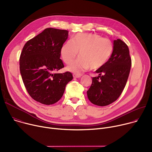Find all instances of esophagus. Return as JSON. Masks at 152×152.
<instances>
[{
  "mask_svg": "<svg viewBox=\"0 0 152 152\" xmlns=\"http://www.w3.org/2000/svg\"><path fill=\"white\" fill-rule=\"evenodd\" d=\"M73 77L75 78H79L81 77V75L80 74H73Z\"/></svg>",
  "mask_w": 152,
  "mask_h": 152,
  "instance_id": "obj_1",
  "label": "esophagus"
}]
</instances>
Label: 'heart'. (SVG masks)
<instances>
[{
    "mask_svg": "<svg viewBox=\"0 0 152 152\" xmlns=\"http://www.w3.org/2000/svg\"><path fill=\"white\" fill-rule=\"evenodd\" d=\"M80 57L67 66V70L79 73L88 70H97L108 61L113 51V45L109 39L92 33H77L68 40L61 50V57L69 64L79 53Z\"/></svg>",
    "mask_w": 152,
    "mask_h": 152,
    "instance_id": "1",
    "label": "heart"
}]
</instances>
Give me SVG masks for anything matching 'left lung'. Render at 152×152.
Wrapping results in <instances>:
<instances>
[{"mask_svg":"<svg viewBox=\"0 0 152 152\" xmlns=\"http://www.w3.org/2000/svg\"><path fill=\"white\" fill-rule=\"evenodd\" d=\"M131 65L128 46L121 39L115 40L110 58L96 70L98 77L92 78L91 86L87 91L90 101L98 106L108 105L115 102L126 85Z\"/></svg>","mask_w":152,"mask_h":152,"instance_id":"1","label":"left lung"}]
</instances>
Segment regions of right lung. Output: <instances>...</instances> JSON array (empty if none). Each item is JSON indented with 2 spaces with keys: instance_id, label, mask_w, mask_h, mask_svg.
<instances>
[{
  "instance_id": "add662e5",
  "label": "right lung",
  "mask_w": 152,
  "mask_h": 152,
  "mask_svg": "<svg viewBox=\"0 0 152 152\" xmlns=\"http://www.w3.org/2000/svg\"><path fill=\"white\" fill-rule=\"evenodd\" d=\"M68 36L67 30L46 28L22 49L19 64L23 84L31 97L41 104L57 102L73 79L70 72L55 73L64 67L61 50Z\"/></svg>"
}]
</instances>
